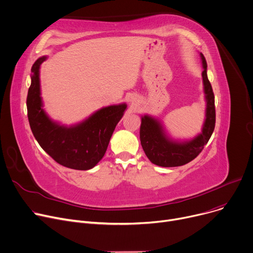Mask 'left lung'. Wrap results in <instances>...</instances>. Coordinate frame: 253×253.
<instances>
[{
    "instance_id": "1",
    "label": "left lung",
    "mask_w": 253,
    "mask_h": 253,
    "mask_svg": "<svg viewBox=\"0 0 253 253\" xmlns=\"http://www.w3.org/2000/svg\"><path fill=\"white\" fill-rule=\"evenodd\" d=\"M203 79L207 98V119L203 133L188 142H174L168 139L162 125L156 119L144 116L140 125V142L149 161L161 167H179L194 160L210 140L215 125L214 95L207 74V61L203 54Z\"/></svg>"
}]
</instances>
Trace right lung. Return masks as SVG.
<instances>
[{"mask_svg":"<svg viewBox=\"0 0 253 253\" xmlns=\"http://www.w3.org/2000/svg\"><path fill=\"white\" fill-rule=\"evenodd\" d=\"M45 57L31 67V84L26 106L28 121L42 148L58 164L74 170H89L103 159L116 125L126 105L97 111L84 122L67 128L53 122L42 110L40 89V66Z\"/></svg>","mask_w":253,"mask_h":253,"instance_id":"obj_1","label":"right lung"}]
</instances>
